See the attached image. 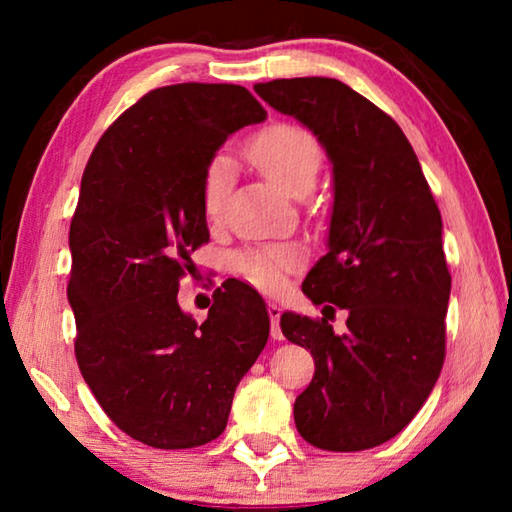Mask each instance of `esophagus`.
<instances>
[{"label":"esophagus","mask_w":512,"mask_h":512,"mask_svg":"<svg viewBox=\"0 0 512 512\" xmlns=\"http://www.w3.org/2000/svg\"><path fill=\"white\" fill-rule=\"evenodd\" d=\"M268 318H271V339L273 341H282V329H280V316H282V309L280 305H275V302H268Z\"/></svg>","instance_id":"esophagus-1"}]
</instances>
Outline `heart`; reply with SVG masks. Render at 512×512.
<instances>
[{"label":"heart","mask_w":512,"mask_h":512,"mask_svg":"<svg viewBox=\"0 0 512 512\" xmlns=\"http://www.w3.org/2000/svg\"><path fill=\"white\" fill-rule=\"evenodd\" d=\"M248 158L264 176L289 196H302L314 187L323 151L314 135L293 124H273L259 131L246 146ZM230 187V158L216 153L207 162L201 180V210L207 223H219ZM302 250L293 244L253 248L239 253L237 271L259 291L277 293L287 275L302 264Z\"/></svg>","instance_id":"obj_1"}]
</instances>
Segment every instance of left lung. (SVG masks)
I'll return each mask as SVG.
<instances>
[{
    "mask_svg": "<svg viewBox=\"0 0 512 512\" xmlns=\"http://www.w3.org/2000/svg\"><path fill=\"white\" fill-rule=\"evenodd\" d=\"M255 92L314 131L334 169L329 250L302 291L323 316L348 309V332L282 314V334L316 366L293 404L296 427L327 452L377 447L415 418L443 370L452 275L440 210L402 128L345 83L307 76Z\"/></svg>",
    "mask_w": 512,
    "mask_h": 512,
    "instance_id": "left-lung-1",
    "label": "left lung"
}]
</instances>
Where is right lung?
Returning a JSON list of instances; mask_svg holds the SVG:
<instances>
[{"label":"right lung","mask_w":512,"mask_h":512,"mask_svg":"<svg viewBox=\"0 0 512 512\" xmlns=\"http://www.w3.org/2000/svg\"><path fill=\"white\" fill-rule=\"evenodd\" d=\"M264 117L241 85H164L112 121L83 171L69 225L76 361L108 418L149 447L219 438L268 341L264 300L239 282L214 291L201 325L178 305L192 253L210 241L207 162Z\"/></svg>","instance_id":"obj_1"}]
</instances>
